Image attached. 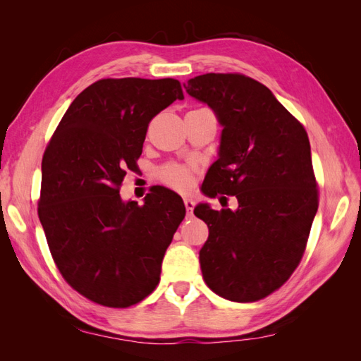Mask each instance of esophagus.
Wrapping results in <instances>:
<instances>
[{
	"label": "esophagus",
	"mask_w": 361,
	"mask_h": 361,
	"mask_svg": "<svg viewBox=\"0 0 361 361\" xmlns=\"http://www.w3.org/2000/svg\"><path fill=\"white\" fill-rule=\"evenodd\" d=\"M183 203H185V209H187L188 216H192V211H194V200H192V199H190V197H187V199L183 200Z\"/></svg>",
	"instance_id": "obj_1"
}]
</instances>
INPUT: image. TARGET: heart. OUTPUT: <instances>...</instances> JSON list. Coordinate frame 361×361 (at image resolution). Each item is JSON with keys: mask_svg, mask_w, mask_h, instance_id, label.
Instances as JSON below:
<instances>
[{"mask_svg": "<svg viewBox=\"0 0 361 361\" xmlns=\"http://www.w3.org/2000/svg\"><path fill=\"white\" fill-rule=\"evenodd\" d=\"M157 176L159 182L166 185V187L183 192L192 187L194 169L191 166H187V164L170 162L158 170Z\"/></svg>", "mask_w": 361, "mask_h": 361, "instance_id": "1", "label": "heart"}]
</instances>
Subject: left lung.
Wrapping results in <instances>:
<instances>
[{
	"label": "left lung",
	"instance_id": "left-lung-1",
	"mask_svg": "<svg viewBox=\"0 0 361 361\" xmlns=\"http://www.w3.org/2000/svg\"><path fill=\"white\" fill-rule=\"evenodd\" d=\"M187 84L224 126L203 191L235 195L239 204L194 209L209 228L202 274L226 300L259 301L289 280L309 241L319 204L309 137L268 87L247 75L204 73Z\"/></svg>",
	"mask_w": 361,
	"mask_h": 361
}]
</instances>
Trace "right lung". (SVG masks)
I'll list each match as a JSON object with an SVG mask.
<instances>
[{"instance_id":"add662e5","label":"right lung","mask_w":361,"mask_h":361,"mask_svg":"<svg viewBox=\"0 0 361 361\" xmlns=\"http://www.w3.org/2000/svg\"><path fill=\"white\" fill-rule=\"evenodd\" d=\"M176 99L178 80L104 78L75 97L42 158L39 220L63 279L113 309L143 301L185 218L176 192L155 187L145 203L122 202L150 120Z\"/></svg>"}]
</instances>
